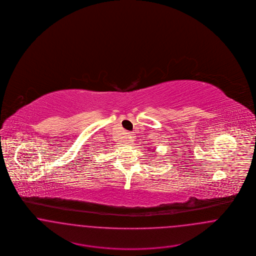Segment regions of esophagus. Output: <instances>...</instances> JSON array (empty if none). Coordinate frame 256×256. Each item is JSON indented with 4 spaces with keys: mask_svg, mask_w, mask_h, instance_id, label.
Returning <instances> with one entry per match:
<instances>
[{
    "mask_svg": "<svg viewBox=\"0 0 256 256\" xmlns=\"http://www.w3.org/2000/svg\"><path fill=\"white\" fill-rule=\"evenodd\" d=\"M126 141H128V143L134 142V134H130V132H128V134H126Z\"/></svg>",
    "mask_w": 256,
    "mask_h": 256,
    "instance_id": "34e87169",
    "label": "esophagus"
}]
</instances>
